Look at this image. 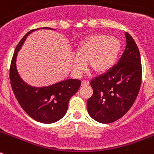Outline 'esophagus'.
<instances>
[{
	"instance_id": "esophagus-1",
	"label": "esophagus",
	"mask_w": 154,
	"mask_h": 154,
	"mask_svg": "<svg viewBox=\"0 0 154 154\" xmlns=\"http://www.w3.org/2000/svg\"><path fill=\"white\" fill-rule=\"evenodd\" d=\"M89 84V80H83V81H82V85H87Z\"/></svg>"
}]
</instances>
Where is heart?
Segmentation results:
<instances>
[{
    "label": "heart",
    "instance_id": "obj_1",
    "mask_svg": "<svg viewBox=\"0 0 154 154\" xmlns=\"http://www.w3.org/2000/svg\"><path fill=\"white\" fill-rule=\"evenodd\" d=\"M120 48V41L115 36L100 34L89 37L76 48V55L72 59L73 70L81 74L89 62L96 72H106L115 63Z\"/></svg>",
    "mask_w": 154,
    "mask_h": 154
}]
</instances>
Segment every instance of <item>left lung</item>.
<instances>
[{
	"mask_svg": "<svg viewBox=\"0 0 154 154\" xmlns=\"http://www.w3.org/2000/svg\"><path fill=\"white\" fill-rule=\"evenodd\" d=\"M126 45L119 62L106 72L91 80L92 96L87 109L101 123L115 122L131 108L138 96L142 79L140 51L134 39L125 33Z\"/></svg>",
	"mask_w": 154,
	"mask_h": 154,
	"instance_id": "8db88e82",
	"label": "left lung"
}]
</instances>
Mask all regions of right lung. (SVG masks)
Segmentation results:
<instances>
[{
	"label": "right lung",
	"instance_id": "1",
	"mask_svg": "<svg viewBox=\"0 0 154 154\" xmlns=\"http://www.w3.org/2000/svg\"><path fill=\"white\" fill-rule=\"evenodd\" d=\"M42 28L53 30L51 28ZM38 29L28 32L16 47L11 64V85L19 104L28 116L40 123H53L65 115L69 99L79 90L81 81L69 79L48 86L35 87L28 85L21 78L16 66L17 52L28 35Z\"/></svg>",
	"mask_w": 154,
	"mask_h": 154
}]
</instances>
